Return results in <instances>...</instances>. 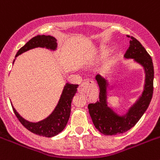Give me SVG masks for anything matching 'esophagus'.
Returning <instances> with one entry per match:
<instances>
[{
    "label": "esophagus",
    "instance_id": "1",
    "mask_svg": "<svg viewBox=\"0 0 160 160\" xmlns=\"http://www.w3.org/2000/svg\"><path fill=\"white\" fill-rule=\"evenodd\" d=\"M94 84V82L93 81H92V80H86L85 82L83 83L81 85H80V87H79V89H78V92L80 93H86V89H87V87H88V85H93Z\"/></svg>",
    "mask_w": 160,
    "mask_h": 160
}]
</instances>
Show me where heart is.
<instances>
[{
  "instance_id": "obj_1",
  "label": "heart",
  "mask_w": 160,
  "mask_h": 160,
  "mask_svg": "<svg viewBox=\"0 0 160 160\" xmlns=\"http://www.w3.org/2000/svg\"><path fill=\"white\" fill-rule=\"evenodd\" d=\"M111 47L107 46V45H102V46L99 47L97 50H96L95 53H94V56L92 58V62H98L99 61H102V59H104L109 55L110 53L112 52Z\"/></svg>"
}]
</instances>
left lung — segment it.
Instances as JSON below:
<instances>
[{
    "label": "left lung",
    "mask_w": 160,
    "mask_h": 160,
    "mask_svg": "<svg viewBox=\"0 0 160 160\" xmlns=\"http://www.w3.org/2000/svg\"><path fill=\"white\" fill-rule=\"evenodd\" d=\"M124 58L126 60H133L134 63L143 68L145 74L143 91L126 112L119 114L108 106V96L113 88V82L100 75L96 76L95 80L100 91L99 100L95 103H89L88 108L95 128L105 136L122 134L134 127L148 108L153 95V62L145 48L135 38H131L129 48Z\"/></svg>",
    "instance_id": "1"
}]
</instances>
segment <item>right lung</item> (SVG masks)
<instances>
[{"instance_id": "add662e5", "label": "right lung", "mask_w": 160, "mask_h": 160, "mask_svg": "<svg viewBox=\"0 0 160 160\" xmlns=\"http://www.w3.org/2000/svg\"><path fill=\"white\" fill-rule=\"evenodd\" d=\"M37 48H46L51 51H57V48H58L57 39L50 35L35 36L18 51V52L15 55V60L13 62V64L18 56L21 55L22 53L25 52L27 51ZM78 86H79L78 84H73L69 82L65 84L62 95L60 97L58 104L52 112L48 117L44 118L43 120L39 121L38 122H29L24 119L23 117L20 116V114L11 104L14 112L22 125L34 134L45 136V137H52V136H57L61 133L65 129V127H67L69 118L71 115V102L77 91Z\"/></svg>"}]
</instances>
